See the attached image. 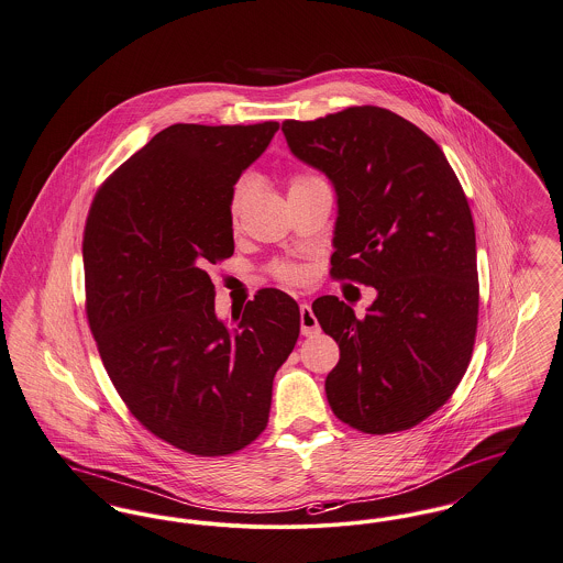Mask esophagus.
<instances>
[{
    "label": "esophagus",
    "instance_id": "1",
    "mask_svg": "<svg viewBox=\"0 0 563 563\" xmlns=\"http://www.w3.org/2000/svg\"><path fill=\"white\" fill-rule=\"evenodd\" d=\"M300 333H302L305 338H313V335L320 333L318 318L313 316L309 302H300Z\"/></svg>",
    "mask_w": 563,
    "mask_h": 563
}]
</instances>
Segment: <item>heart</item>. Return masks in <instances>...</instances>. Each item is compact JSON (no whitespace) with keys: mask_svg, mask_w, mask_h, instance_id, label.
I'll list each match as a JSON object with an SVG mask.
<instances>
[{"mask_svg":"<svg viewBox=\"0 0 563 563\" xmlns=\"http://www.w3.org/2000/svg\"><path fill=\"white\" fill-rule=\"evenodd\" d=\"M305 179H309V177H295V179H292V186H297V184L305 181ZM292 186H290V188H292ZM247 196H250V181H247V179L236 181L234 188H232V194H230V205H228L230 222H232V224H239L241 213H243V207H245V202H247ZM273 275H275L279 282H284V284H300V282L305 279L302 268L297 266V264L290 263L275 264V266H273Z\"/></svg>","mask_w":563,"mask_h":563,"instance_id":"1","label":"heart"}]
</instances>
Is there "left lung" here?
<instances>
[{
	"label": "left lung",
	"mask_w": 563,
	"mask_h": 563,
	"mask_svg": "<svg viewBox=\"0 0 563 563\" xmlns=\"http://www.w3.org/2000/svg\"><path fill=\"white\" fill-rule=\"evenodd\" d=\"M290 151L338 194L331 275L377 290L365 318L338 297L311 309L339 343L327 399L363 433L412 429L440 410L472 358L476 232L440 145L408 119L350 107L282 123Z\"/></svg>",
	"instance_id": "obj_1"
}]
</instances>
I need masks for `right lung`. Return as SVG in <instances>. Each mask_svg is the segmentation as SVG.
Here are the masks:
<instances>
[{
	"label": "right lung",
	"instance_id": "obj_1",
	"mask_svg": "<svg viewBox=\"0 0 563 563\" xmlns=\"http://www.w3.org/2000/svg\"><path fill=\"white\" fill-rule=\"evenodd\" d=\"M279 130L175 123L98 189L82 236L85 309L119 397L198 456L252 444L299 339L297 300L263 288L225 324L209 264L234 252L230 194Z\"/></svg>",
	"mask_w": 563,
	"mask_h": 563
}]
</instances>
